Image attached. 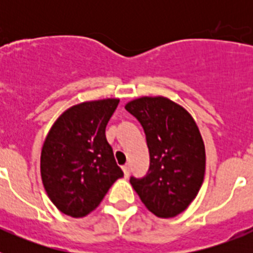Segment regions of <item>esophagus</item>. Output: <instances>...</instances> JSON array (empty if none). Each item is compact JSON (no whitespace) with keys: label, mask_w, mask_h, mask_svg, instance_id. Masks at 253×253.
<instances>
[{"label":"esophagus","mask_w":253,"mask_h":253,"mask_svg":"<svg viewBox=\"0 0 253 253\" xmlns=\"http://www.w3.org/2000/svg\"><path fill=\"white\" fill-rule=\"evenodd\" d=\"M123 172H124L125 177H128L129 172H130V166H129V165H125V166H123Z\"/></svg>","instance_id":"esophagus-1"}]
</instances>
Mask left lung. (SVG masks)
<instances>
[{"instance_id": "left-lung-1", "label": "left lung", "mask_w": 253, "mask_h": 253, "mask_svg": "<svg viewBox=\"0 0 253 253\" xmlns=\"http://www.w3.org/2000/svg\"><path fill=\"white\" fill-rule=\"evenodd\" d=\"M125 109L143 126L151 160L146 176H131V186L154 215H178L204 181L205 147L198 125L184 107L162 96L135 99Z\"/></svg>"}]
</instances>
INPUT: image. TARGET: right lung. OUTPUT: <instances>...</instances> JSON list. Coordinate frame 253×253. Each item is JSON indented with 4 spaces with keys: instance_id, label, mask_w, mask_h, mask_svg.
I'll list each match as a JSON object with an SVG mask.
<instances>
[{
    "instance_id": "right-lung-1",
    "label": "right lung",
    "mask_w": 253,
    "mask_h": 253,
    "mask_svg": "<svg viewBox=\"0 0 253 253\" xmlns=\"http://www.w3.org/2000/svg\"><path fill=\"white\" fill-rule=\"evenodd\" d=\"M118 104V99H105L75 105L46 135L40 173L49 199L63 214L81 218L91 213L124 176L105 137Z\"/></svg>"
}]
</instances>
